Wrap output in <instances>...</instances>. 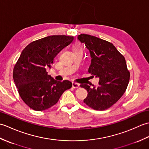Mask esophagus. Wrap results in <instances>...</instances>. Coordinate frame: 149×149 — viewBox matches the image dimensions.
<instances>
[{"label": "esophagus", "mask_w": 149, "mask_h": 149, "mask_svg": "<svg viewBox=\"0 0 149 149\" xmlns=\"http://www.w3.org/2000/svg\"><path fill=\"white\" fill-rule=\"evenodd\" d=\"M72 87L74 88H77L79 87V84H78L77 83H72Z\"/></svg>", "instance_id": "1"}]
</instances>
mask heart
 <instances>
[{"mask_svg":"<svg viewBox=\"0 0 149 149\" xmlns=\"http://www.w3.org/2000/svg\"><path fill=\"white\" fill-rule=\"evenodd\" d=\"M83 45L81 43L76 42L74 44V45L72 47V50L74 52H83Z\"/></svg>","mask_w":149,"mask_h":149,"instance_id":"b5f03b06","label":"heart"}]
</instances>
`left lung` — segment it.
Instances as JSON below:
<instances>
[{
  "instance_id": "8db88e82",
  "label": "left lung",
  "mask_w": 149,
  "mask_h": 149,
  "mask_svg": "<svg viewBox=\"0 0 149 149\" xmlns=\"http://www.w3.org/2000/svg\"><path fill=\"white\" fill-rule=\"evenodd\" d=\"M89 50L91 58L88 72L99 78V86L81 84L88 91L84 102L95 110H105L118 101L127 89L130 79L125 58L111 43L89 34L77 36Z\"/></svg>"
}]
</instances>
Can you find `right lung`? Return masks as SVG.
<instances>
[{"label": "right lung", "instance_id": "obj_1", "mask_svg": "<svg viewBox=\"0 0 149 149\" xmlns=\"http://www.w3.org/2000/svg\"><path fill=\"white\" fill-rule=\"evenodd\" d=\"M73 40V36H49L34 41L22 50L13 76L19 95L30 108L39 111L50 108L72 87L68 80L54 79L46 68H50L56 55Z\"/></svg>", "mask_w": 149, "mask_h": 149}]
</instances>
